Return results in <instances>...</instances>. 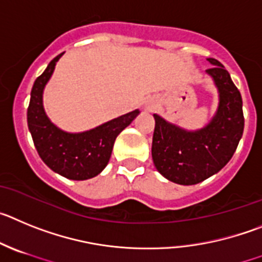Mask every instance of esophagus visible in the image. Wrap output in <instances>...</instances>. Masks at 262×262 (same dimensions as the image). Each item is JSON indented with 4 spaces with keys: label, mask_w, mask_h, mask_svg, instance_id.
Wrapping results in <instances>:
<instances>
[{
    "label": "esophagus",
    "mask_w": 262,
    "mask_h": 262,
    "mask_svg": "<svg viewBox=\"0 0 262 262\" xmlns=\"http://www.w3.org/2000/svg\"><path fill=\"white\" fill-rule=\"evenodd\" d=\"M146 105H147V108H150L152 105V100H147V102H146Z\"/></svg>",
    "instance_id": "34e87169"
}]
</instances>
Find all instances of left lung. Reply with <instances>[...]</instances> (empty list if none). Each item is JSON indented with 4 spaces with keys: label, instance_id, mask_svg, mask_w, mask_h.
Here are the masks:
<instances>
[{
    "label": "left lung",
    "instance_id": "obj_1",
    "mask_svg": "<svg viewBox=\"0 0 262 262\" xmlns=\"http://www.w3.org/2000/svg\"><path fill=\"white\" fill-rule=\"evenodd\" d=\"M206 73L219 95L216 112L206 125L187 130L154 114L151 155L155 168L167 180L193 185L215 175L234 155L244 130L243 100L227 70L215 58Z\"/></svg>",
    "mask_w": 262,
    "mask_h": 262
}]
</instances>
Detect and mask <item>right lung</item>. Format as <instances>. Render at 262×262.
I'll list each match as a JSON object with an SVG mask.
<instances>
[{
    "instance_id": "obj_1",
    "label": "right lung",
    "mask_w": 262,
    "mask_h": 262,
    "mask_svg": "<svg viewBox=\"0 0 262 262\" xmlns=\"http://www.w3.org/2000/svg\"><path fill=\"white\" fill-rule=\"evenodd\" d=\"M62 55L48 63L32 86L27 110L28 130L37 154L52 171L70 180H87L95 178L105 168L116 137L138 116L140 111H132L79 133H69L55 125L44 111L43 93Z\"/></svg>"
}]
</instances>
